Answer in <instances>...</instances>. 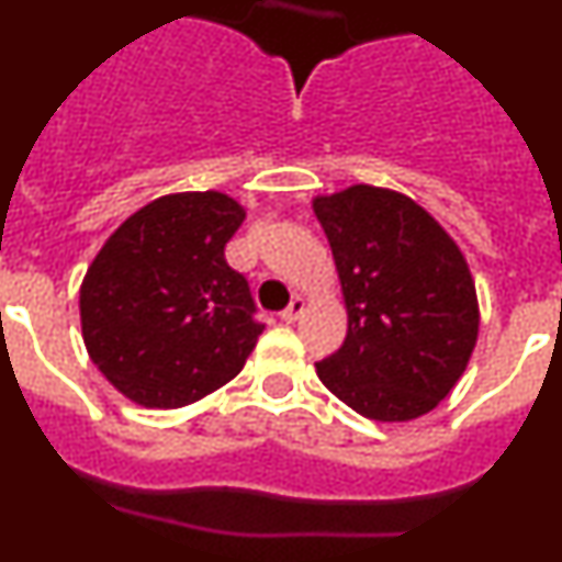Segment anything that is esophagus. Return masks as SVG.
Segmentation results:
<instances>
[{
  "label": "esophagus",
  "instance_id": "34e87169",
  "mask_svg": "<svg viewBox=\"0 0 562 562\" xmlns=\"http://www.w3.org/2000/svg\"><path fill=\"white\" fill-rule=\"evenodd\" d=\"M304 307H307V304H304V299H302V296H293L291 304H288V307L282 310L280 317H282V321H285V323H296L299 317L304 315Z\"/></svg>",
  "mask_w": 562,
  "mask_h": 562
}]
</instances>
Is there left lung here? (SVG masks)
Segmentation results:
<instances>
[{
    "label": "left lung",
    "instance_id": "1",
    "mask_svg": "<svg viewBox=\"0 0 562 562\" xmlns=\"http://www.w3.org/2000/svg\"><path fill=\"white\" fill-rule=\"evenodd\" d=\"M348 334L317 361L323 386L375 422H411L451 394L479 339L462 249L413 198L372 184L315 195Z\"/></svg>",
    "mask_w": 562,
    "mask_h": 562
}]
</instances>
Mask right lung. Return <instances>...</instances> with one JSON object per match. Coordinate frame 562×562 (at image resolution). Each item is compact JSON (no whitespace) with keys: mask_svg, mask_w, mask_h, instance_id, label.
Returning a JSON list of instances; mask_svg holds the SVG:
<instances>
[{"mask_svg":"<svg viewBox=\"0 0 562 562\" xmlns=\"http://www.w3.org/2000/svg\"><path fill=\"white\" fill-rule=\"evenodd\" d=\"M245 217L225 192H171L94 255L78 302L83 345L130 402L184 407L241 372L263 331L247 280L225 260Z\"/></svg>","mask_w":562,"mask_h":562,"instance_id":"add662e5","label":"right lung"}]
</instances>
